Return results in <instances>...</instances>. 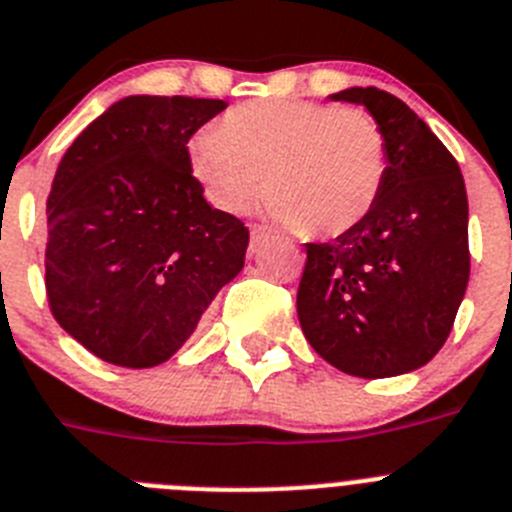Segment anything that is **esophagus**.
Masks as SVG:
<instances>
[{"mask_svg":"<svg viewBox=\"0 0 512 512\" xmlns=\"http://www.w3.org/2000/svg\"><path fill=\"white\" fill-rule=\"evenodd\" d=\"M270 229L268 226H262V224H252L250 226V237H252V247H257V244L262 242V239L268 237Z\"/></svg>","mask_w":512,"mask_h":512,"instance_id":"obj_1","label":"esophagus"}]
</instances>
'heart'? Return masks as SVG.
I'll list each match as a JSON object with an SVG mask.
<instances>
[{"label":"heart","instance_id":"obj_1","mask_svg":"<svg viewBox=\"0 0 512 512\" xmlns=\"http://www.w3.org/2000/svg\"><path fill=\"white\" fill-rule=\"evenodd\" d=\"M188 159L216 208L244 211L265 185L270 216L317 237L361 224L386 180V139L366 110L293 97L231 108L195 133Z\"/></svg>","mask_w":512,"mask_h":512}]
</instances>
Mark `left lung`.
I'll return each instance as SVG.
<instances>
[{
	"mask_svg": "<svg viewBox=\"0 0 512 512\" xmlns=\"http://www.w3.org/2000/svg\"><path fill=\"white\" fill-rule=\"evenodd\" d=\"M386 139V180L366 219L306 244L296 293L301 330L324 361L361 379L425 366L469 283V203L459 162L399 97L350 87Z\"/></svg>",
	"mask_w": 512,
	"mask_h": 512,
	"instance_id": "1",
	"label": "left lung"
}]
</instances>
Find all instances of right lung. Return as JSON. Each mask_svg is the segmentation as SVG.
Here are the masks:
<instances>
[{"instance_id": "right-lung-1", "label": "right lung", "mask_w": 512, "mask_h": 512, "mask_svg": "<svg viewBox=\"0 0 512 512\" xmlns=\"http://www.w3.org/2000/svg\"><path fill=\"white\" fill-rule=\"evenodd\" d=\"M224 108L123 97L61 157L46 203L48 306L100 361H170L244 268L250 229L208 206L188 159L190 136Z\"/></svg>"}]
</instances>
